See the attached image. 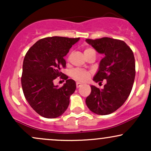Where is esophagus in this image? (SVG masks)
Here are the masks:
<instances>
[{"label":"esophagus","mask_w":151,"mask_h":151,"mask_svg":"<svg viewBox=\"0 0 151 151\" xmlns=\"http://www.w3.org/2000/svg\"><path fill=\"white\" fill-rule=\"evenodd\" d=\"M81 85H82V84H81V83H80V82H77V83H76V86H77V88L80 87Z\"/></svg>","instance_id":"obj_1"}]
</instances>
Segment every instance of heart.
Listing matches in <instances>:
<instances>
[{"label": "heart", "instance_id": "heart-1", "mask_svg": "<svg viewBox=\"0 0 151 151\" xmlns=\"http://www.w3.org/2000/svg\"><path fill=\"white\" fill-rule=\"evenodd\" d=\"M90 53H95V50L91 47H86L84 50V54L85 56ZM90 76H91V74H90L89 72L86 70H79V69L74 70L72 72V77L74 79H75L76 80L82 81V82L89 80Z\"/></svg>", "mask_w": 151, "mask_h": 151}]
</instances>
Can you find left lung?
<instances>
[{
  "label": "left lung",
  "mask_w": 151,
  "mask_h": 151,
  "mask_svg": "<svg viewBox=\"0 0 151 151\" xmlns=\"http://www.w3.org/2000/svg\"><path fill=\"white\" fill-rule=\"evenodd\" d=\"M86 42L104 55L93 80L99 84L106 80L101 90L91 85L86 104L93 113L108 115L120 108L131 93L136 75L134 55L126 43L119 40L102 37L86 39Z\"/></svg>",
  "instance_id": "1"
}]
</instances>
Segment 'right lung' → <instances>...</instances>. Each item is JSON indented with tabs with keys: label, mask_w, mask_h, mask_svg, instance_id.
<instances>
[{
	"label": "right lung",
	"mask_w": 151,
	"mask_h": 151,
	"mask_svg": "<svg viewBox=\"0 0 151 151\" xmlns=\"http://www.w3.org/2000/svg\"><path fill=\"white\" fill-rule=\"evenodd\" d=\"M79 39L58 36L43 38L26 53L22 65V91L30 106L43 117L60 116L69 106L76 83L73 79H67L61 69L66 67L64 57ZM58 76L66 80L62 88L53 84Z\"/></svg>",
	"instance_id": "add662e5"
}]
</instances>
